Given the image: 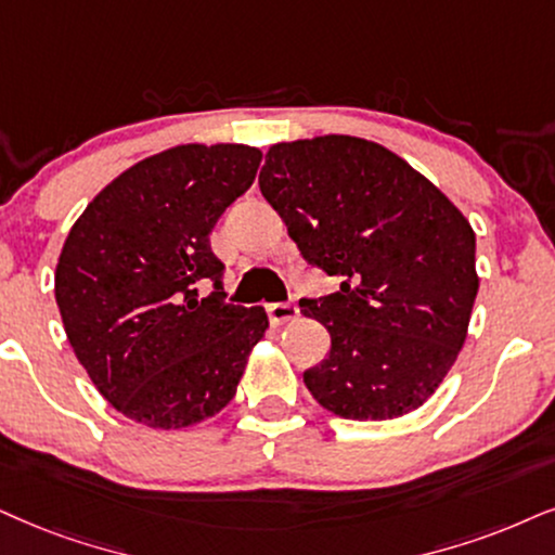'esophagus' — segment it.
I'll use <instances>...</instances> for the list:
<instances>
[{"label":"esophagus","instance_id":"34e87169","mask_svg":"<svg viewBox=\"0 0 555 555\" xmlns=\"http://www.w3.org/2000/svg\"><path fill=\"white\" fill-rule=\"evenodd\" d=\"M266 312H269V320L273 325H284V322H289L299 314L297 305H292V301H276V305L266 307Z\"/></svg>","mask_w":555,"mask_h":555}]
</instances>
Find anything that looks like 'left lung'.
<instances>
[{"instance_id": "obj_1", "label": "left lung", "mask_w": 555, "mask_h": 555, "mask_svg": "<svg viewBox=\"0 0 555 555\" xmlns=\"http://www.w3.org/2000/svg\"><path fill=\"white\" fill-rule=\"evenodd\" d=\"M258 186L301 258L340 279L299 299L330 333L307 389L346 420L417 410L455 363L479 292L466 217L397 153L350 135L271 145Z\"/></svg>"}]
</instances>
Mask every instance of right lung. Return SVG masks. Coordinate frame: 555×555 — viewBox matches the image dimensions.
<instances>
[{
    "instance_id": "add662e5",
    "label": "right lung",
    "mask_w": 555,
    "mask_h": 555,
    "mask_svg": "<svg viewBox=\"0 0 555 555\" xmlns=\"http://www.w3.org/2000/svg\"><path fill=\"white\" fill-rule=\"evenodd\" d=\"M261 158L237 143L156 153L104 186L63 243L55 301L68 343L100 395L140 425L217 415L269 327L263 307L225 301V263L209 248Z\"/></svg>"
}]
</instances>
